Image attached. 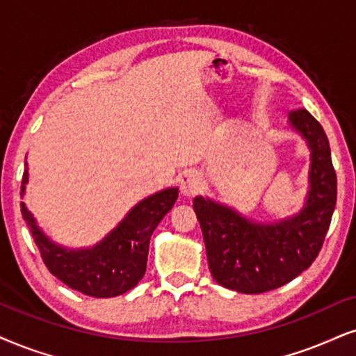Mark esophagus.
Wrapping results in <instances>:
<instances>
[{
  "mask_svg": "<svg viewBox=\"0 0 356 356\" xmlns=\"http://www.w3.org/2000/svg\"><path fill=\"white\" fill-rule=\"evenodd\" d=\"M201 185H203V181H201V177L196 171H186V173L179 178V190H181V195L186 196V198L198 195Z\"/></svg>",
  "mask_w": 356,
  "mask_h": 356,
  "instance_id": "obj_1",
  "label": "esophagus"
}]
</instances>
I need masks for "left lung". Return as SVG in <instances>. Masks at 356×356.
<instances>
[{"instance_id":"left-lung-1","label":"left lung","mask_w":356,"mask_h":356,"mask_svg":"<svg viewBox=\"0 0 356 356\" xmlns=\"http://www.w3.org/2000/svg\"><path fill=\"white\" fill-rule=\"evenodd\" d=\"M287 124L310 150L309 191L299 213L262 222L211 198L193 200L213 279L231 291L262 293L291 282L312 266L330 226L337 175L325 131L304 108L289 113Z\"/></svg>"}]
</instances>
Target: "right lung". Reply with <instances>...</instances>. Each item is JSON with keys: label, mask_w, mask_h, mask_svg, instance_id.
Masks as SVG:
<instances>
[{"label": "right lung", "mask_w": 356, "mask_h": 356, "mask_svg": "<svg viewBox=\"0 0 356 356\" xmlns=\"http://www.w3.org/2000/svg\"><path fill=\"white\" fill-rule=\"evenodd\" d=\"M21 183V198L28 185V163ZM178 188H166L147 196L125 214L113 229L90 248H65L52 241L39 227L36 218L21 203V214L28 225L41 257L52 275L84 296L108 299L134 289L147 270L150 238L173 208Z\"/></svg>", "instance_id": "add662e5"}]
</instances>
